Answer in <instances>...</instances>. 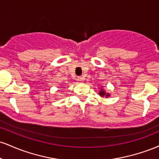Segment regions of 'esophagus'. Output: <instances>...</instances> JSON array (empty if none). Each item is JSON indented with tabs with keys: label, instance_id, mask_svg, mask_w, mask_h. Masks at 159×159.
Masks as SVG:
<instances>
[{
	"label": "esophagus",
	"instance_id": "obj_1",
	"mask_svg": "<svg viewBox=\"0 0 159 159\" xmlns=\"http://www.w3.org/2000/svg\"><path fill=\"white\" fill-rule=\"evenodd\" d=\"M77 79L78 81H83L84 80V78L83 77H81V76H79V77H78Z\"/></svg>",
	"mask_w": 159,
	"mask_h": 159
}]
</instances>
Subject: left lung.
<instances>
[{
  "instance_id": "left-lung-1",
  "label": "left lung",
  "mask_w": 159,
  "mask_h": 159,
  "mask_svg": "<svg viewBox=\"0 0 159 159\" xmlns=\"http://www.w3.org/2000/svg\"><path fill=\"white\" fill-rule=\"evenodd\" d=\"M99 93H100V96H105V95H106V96H109V94H106V93H105V91H100Z\"/></svg>"
}]
</instances>
